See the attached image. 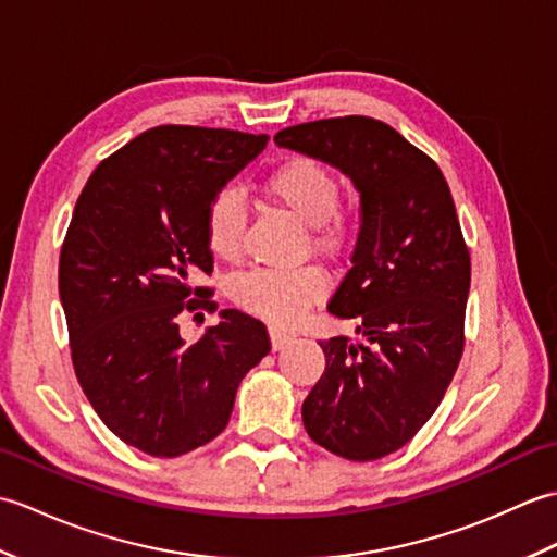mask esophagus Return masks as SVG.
Segmentation results:
<instances>
[{
	"label": "esophagus",
	"mask_w": 557,
	"mask_h": 557,
	"mask_svg": "<svg viewBox=\"0 0 557 557\" xmlns=\"http://www.w3.org/2000/svg\"><path fill=\"white\" fill-rule=\"evenodd\" d=\"M268 333H270V342H272V349L275 351H280V349H285L289 342H294V335L292 330H287V327H280V325H270L268 327Z\"/></svg>",
	"instance_id": "esophagus-1"
}]
</instances>
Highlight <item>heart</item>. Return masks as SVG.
<instances>
[{
	"mask_svg": "<svg viewBox=\"0 0 557 557\" xmlns=\"http://www.w3.org/2000/svg\"><path fill=\"white\" fill-rule=\"evenodd\" d=\"M263 191L280 208L304 224H311L313 244L327 253H339L351 244L357 222L337 208L339 182L323 162L313 158H289L272 170ZM246 208L234 188H222L206 210V242L212 256L236 260L244 248ZM327 292L321 268L299 270H251L234 282L232 297L248 313L268 321L292 323Z\"/></svg>",
	"mask_w": 557,
	"mask_h": 557,
	"instance_id": "obj_1",
	"label": "heart"
}]
</instances>
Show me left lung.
I'll return each instance as SVG.
<instances>
[{
	"instance_id": "left-lung-1",
	"label": "left lung",
	"mask_w": 557,
	"mask_h": 557,
	"mask_svg": "<svg viewBox=\"0 0 557 557\" xmlns=\"http://www.w3.org/2000/svg\"><path fill=\"white\" fill-rule=\"evenodd\" d=\"M351 176L361 232L327 311L366 345L323 339L325 371L304 399L313 441L351 461L407 445L433 417L465 351L471 258L441 168L393 126L335 116L275 134Z\"/></svg>"
}]
</instances>
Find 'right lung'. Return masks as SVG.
<instances>
[{
    "mask_svg": "<svg viewBox=\"0 0 557 557\" xmlns=\"http://www.w3.org/2000/svg\"><path fill=\"white\" fill-rule=\"evenodd\" d=\"M268 136L164 124L104 158L76 200L59 253L71 361L92 409L140 453L180 457L224 431L242 377L270 351L236 309L194 345L184 313L218 311L206 210ZM200 315V313H198Z\"/></svg>",
    "mask_w": 557,
    "mask_h": 557,
    "instance_id": "right-lung-1",
    "label": "right lung"
}]
</instances>
